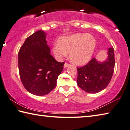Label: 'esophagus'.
<instances>
[{"instance_id":"34e87169","label":"esophagus","mask_w":130,"mask_h":130,"mask_svg":"<svg viewBox=\"0 0 130 130\" xmlns=\"http://www.w3.org/2000/svg\"><path fill=\"white\" fill-rule=\"evenodd\" d=\"M70 66V64L67 63H64V67L66 68V67H67L68 66Z\"/></svg>"}]
</instances>
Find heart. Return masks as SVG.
Listing matches in <instances>:
<instances>
[{
  "mask_svg": "<svg viewBox=\"0 0 130 130\" xmlns=\"http://www.w3.org/2000/svg\"><path fill=\"white\" fill-rule=\"evenodd\" d=\"M96 46V40L91 34L77 33L60 37L53 44L52 51L58 59L70 52V59L78 65L87 63L91 59Z\"/></svg>",
  "mask_w": 130,
  "mask_h": 130,
  "instance_id": "obj_1",
  "label": "heart"
}]
</instances>
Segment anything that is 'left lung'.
I'll return each instance as SVG.
<instances>
[{
    "instance_id": "8db88e82",
    "label": "left lung",
    "mask_w": 130,
    "mask_h": 130,
    "mask_svg": "<svg viewBox=\"0 0 130 130\" xmlns=\"http://www.w3.org/2000/svg\"><path fill=\"white\" fill-rule=\"evenodd\" d=\"M114 67V50L111 47L108 48L107 58L103 62L92 58L85 66L77 67V85L88 93L101 91L110 83Z\"/></svg>"
}]
</instances>
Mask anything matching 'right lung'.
I'll return each mask as SVG.
<instances>
[{
  "instance_id": "1",
  "label": "right lung",
  "mask_w": 130,
  "mask_h": 130,
  "mask_svg": "<svg viewBox=\"0 0 130 130\" xmlns=\"http://www.w3.org/2000/svg\"><path fill=\"white\" fill-rule=\"evenodd\" d=\"M45 33L36 31L27 38L18 53V67L24 88L31 94L43 96L56 86L64 62H58L50 54Z\"/></svg>"
}]
</instances>
